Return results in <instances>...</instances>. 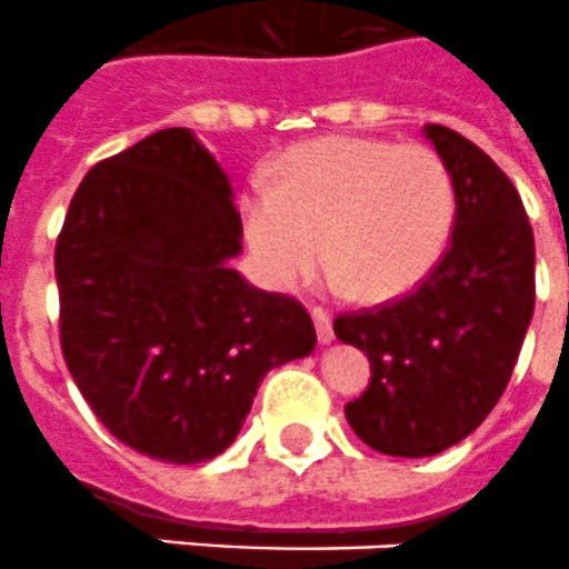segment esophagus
<instances>
[{"label":"esophagus","mask_w":569,"mask_h":569,"mask_svg":"<svg viewBox=\"0 0 569 569\" xmlns=\"http://www.w3.org/2000/svg\"><path fill=\"white\" fill-rule=\"evenodd\" d=\"M309 315H312L315 321V332H318V341L321 343H332V338H336V332H332V321H329V315L323 312V309H309Z\"/></svg>","instance_id":"34e87169"}]
</instances>
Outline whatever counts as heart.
<instances>
[{
    "label": "heart",
    "instance_id": "b5f03b06",
    "mask_svg": "<svg viewBox=\"0 0 569 569\" xmlns=\"http://www.w3.org/2000/svg\"><path fill=\"white\" fill-rule=\"evenodd\" d=\"M240 211L266 286L295 289L327 251L329 283L385 303L439 266L455 233L457 193L431 147L332 136L286 152L274 181H248Z\"/></svg>",
    "mask_w": 569,
    "mask_h": 569
}]
</instances>
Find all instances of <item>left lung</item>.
<instances>
[{"instance_id":"left-lung-1","label":"left lung","mask_w":569,"mask_h":569,"mask_svg":"<svg viewBox=\"0 0 569 569\" xmlns=\"http://www.w3.org/2000/svg\"><path fill=\"white\" fill-rule=\"evenodd\" d=\"M425 138L455 179L451 246L417 292L336 318L373 370L347 422L390 457L439 455L489 417L536 309V237L509 176L448 127L425 123Z\"/></svg>"}]
</instances>
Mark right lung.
Masks as SVG:
<instances>
[{
	"label": "right lung",
	"mask_w": 569,
	"mask_h": 569,
	"mask_svg": "<svg viewBox=\"0 0 569 569\" xmlns=\"http://www.w3.org/2000/svg\"><path fill=\"white\" fill-rule=\"evenodd\" d=\"M233 188L184 127L94 164L57 240L66 365L112 437L193 466L231 446L262 376L315 350L307 309L237 269Z\"/></svg>",
	"instance_id": "1"
}]
</instances>
